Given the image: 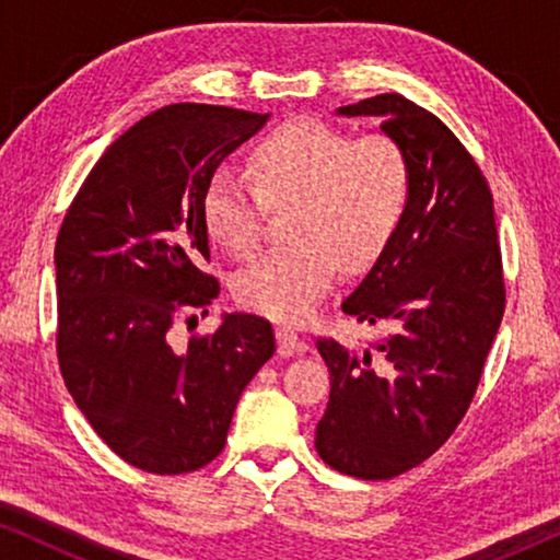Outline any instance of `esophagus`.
I'll list each match as a JSON object with an SVG mask.
<instances>
[{"mask_svg":"<svg viewBox=\"0 0 560 560\" xmlns=\"http://www.w3.org/2000/svg\"><path fill=\"white\" fill-rule=\"evenodd\" d=\"M305 341L298 336L293 328H278V354L280 357H293L305 351Z\"/></svg>","mask_w":560,"mask_h":560,"instance_id":"34e87169","label":"esophagus"}]
</instances>
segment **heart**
I'll return each instance as SVG.
<instances>
[{
    "instance_id": "b5f03b06",
    "label": "heart",
    "mask_w": 560,
    "mask_h": 560,
    "mask_svg": "<svg viewBox=\"0 0 560 560\" xmlns=\"http://www.w3.org/2000/svg\"><path fill=\"white\" fill-rule=\"evenodd\" d=\"M255 183L232 167L203 190V226L221 249L247 257L262 240L270 209H285L290 244L244 267L234 298L257 316L298 324L311 318L339 262L370 265L400 224L410 194L408 152L393 135L349 129L316 117H293L270 129L249 152Z\"/></svg>"
}]
</instances>
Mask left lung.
I'll list each match as a JSON object with an SVG mask.
<instances>
[{
	"mask_svg": "<svg viewBox=\"0 0 560 560\" xmlns=\"http://www.w3.org/2000/svg\"><path fill=\"white\" fill-rule=\"evenodd\" d=\"M380 117L408 152L410 194L382 255L341 311L393 334L374 351L318 339L331 395L316 451L357 479H393L423 464L469 410L504 313L492 190L443 121L400 94L341 106Z\"/></svg>",
	"mask_w": 560,
	"mask_h": 560,
	"instance_id": "1",
	"label": "left lung"
}]
</instances>
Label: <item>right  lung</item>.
Instances as JSON below:
<instances>
[{"label": "right lung", "instance_id": "obj_1", "mask_svg": "<svg viewBox=\"0 0 560 560\" xmlns=\"http://www.w3.org/2000/svg\"><path fill=\"white\" fill-rule=\"evenodd\" d=\"M267 117L211 104L148 114L98 158L60 224V374L98 439L142 471L211 464L244 387L275 354L270 320L249 313L186 349L171 334L219 295L201 270L211 262L203 190Z\"/></svg>", "mask_w": 560, "mask_h": 560}]
</instances>
